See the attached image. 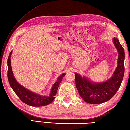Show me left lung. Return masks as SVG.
<instances>
[{"label": "left lung", "mask_w": 130, "mask_h": 130, "mask_svg": "<svg viewBox=\"0 0 130 130\" xmlns=\"http://www.w3.org/2000/svg\"><path fill=\"white\" fill-rule=\"evenodd\" d=\"M118 53L117 67L112 76L106 82L95 83L85 76L75 73V84L80 97L88 104H99L105 102L116 94L121 86L124 73V51L118 38L112 40Z\"/></svg>", "instance_id": "8db88e82"}]
</instances>
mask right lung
Segmentation results:
<instances>
[{"instance_id": "add662e5", "label": "right lung", "mask_w": 130, "mask_h": 130, "mask_svg": "<svg viewBox=\"0 0 130 130\" xmlns=\"http://www.w3.org/2000/svg\"><path fill=\"white\" fill-rule=\"evenodd\" d=\"M12 51L10 54L7 60L8 65V79L11 87L13 90L14 93L20 98L24 103L31 106L40 107L46 106L50 104L53 101L55 96L57 94V90L60 82L62 81L63 77L66 75V73H63L58 77L57 81L53 84L51 88L50 94L47 95H42L30 91L23 85L20 84L17 82L13 76L11 64V57Z\"/></svg>"}]
</instances>
